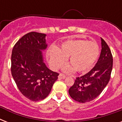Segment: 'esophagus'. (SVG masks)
Wrapping results in <instances>:
<instances>
[{"instance_id":"34e87169","label":"esophagus","mask_w":122,"mask_h":122,"mask_svg":"<svg viewBox=\"0 0 122 122\" xmlns=\"http://www.w3.org/2000/svg\"><path fill=\"white\" fill-rule=\"evenodd\" d=\"M65 77H66V76L64 75L63 74H62V73H60V74L59 75V76H58L59 79H65Z\"/></svg>"}]
</instances>
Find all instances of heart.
Segmentation results:
<instances>
[{"instance_id": "b5f03b06", "label": "heart", "mask_w": 122, "mask_h": 122, "mask_svg": "<svg viewBox=\"0 0 122 122\" xmlns=\"http://www.w3.org/2000/svg\"><path fill=\"white\" fill-rule=\"evenodd\" d=\"M99 47L96 42L84 39H71L61 44L59 47L51 46L47 51V57L54 70L60 68L68 58L70 65H66V73H85L92 68L99 56Z\"/></svg>"}]
</instances>
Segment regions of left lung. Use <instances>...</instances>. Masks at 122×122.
<instances>
[{"label":"left lung","mask_w":122,"mask_h":122,"mask_svg":"<svg viewBox=\"0 0 122 122\" xmlns=\"http://www.w3.org/2000/svg\"><path fill=\"white\" fill-rule=\"evenodd\" d=\"M101 39V52L95 66L89 72L77 77L70 88L69 94L77 102L84 103L96 99L110 81L112 68L113 56L106 42Z\"/></svg>","instance_id":"obj_1"}]
</instances>
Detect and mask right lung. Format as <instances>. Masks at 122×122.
I'll return each mask as SVG.
<instances>
[{
    "mask_svg": "<svg viewBox=\"0 0 122 122\" xmlns=\"http://www.w3.org/2000/svg\"><path fill=\"white\" fill-rule=\"evenodd\" d=\"M46 34L30 32L16 42L11 55V73L21 94L33 101L49 94L59 73L44 62L42 51L47 47Z\"/></svg>",
    "mask_w": 122,
    "mask_h": 122,
    "instance_id": "add662e5",
    "label": "right lung"
}]
</instances>
